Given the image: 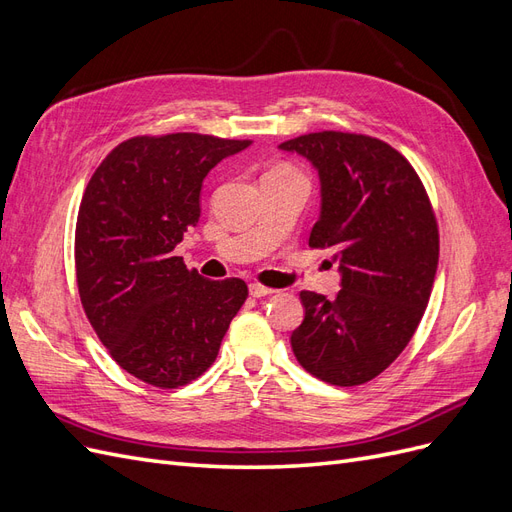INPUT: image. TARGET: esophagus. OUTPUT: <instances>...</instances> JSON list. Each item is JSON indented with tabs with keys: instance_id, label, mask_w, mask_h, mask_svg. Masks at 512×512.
<instances>
[{
	"instance_id": "34e87169",
	"label": "esophagus",
	"mask_w": 512,
	"mask_h": 512,
	"mask_svg": "<svg viewBox=\"0 0 512 512\" xmlns=\"http://www.w3.org/2000/svg\"><path fill=\"white\" fill-rule=\"evenodd\" d=\"M275 290L269 286H262V284H250V294L252 297H267V294H273Z\"/></svg>"
}]
</instances>
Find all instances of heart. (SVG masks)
<instances>
[{"instance_id": "b5f03b06", "label": "heart", "mask_w": 512, "mask_h": 512, "mask_svg": "<svg viewBox=\"0 0 512 512\" xmlns=\"http://www.w3.org/2000/svg\"><path fill=\"white\" fill-rule=\"evenodd\" d=\"M277 168H288V170H292V168H290V166H277Z\"/></svg>"}]
</instances>
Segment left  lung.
<instances>
[{"mask_svg": "<svg viewBox=\"0 0 512 512\" xmlns=\"http://www.w3.org/2000/svg\"><path fill=\"white\" fill-rule=\"evenodd\" d=\"M314 164L322 209L309 247H331L342 290L301 292L305 318L290 335L309 374L359 386L380 376L412 339L436 280L440 235L425 185L380 138L312 132L282 143Z\"/></svg>", "mask_w": 512, "mask_h": 512, "instance_id": "obj_1", "label": "left lung"}]
</instances>
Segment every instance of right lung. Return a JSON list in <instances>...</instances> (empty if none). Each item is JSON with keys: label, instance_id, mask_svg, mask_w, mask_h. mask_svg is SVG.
<instances>
[{"label": "right lung", "instance_id": "1", "mask_svg": "<svg viewBox=\"0 0 512 512\" xmlns=\"http://www.w3.org/2000/svg\"><path fill=\"white\" fill-rule=\"evenodd\" d=\"M250 143L134 136L87 183L74 235L81 303L117 365L151 386L177 389L203 376L247 299L239 277L207 280L173 250L198 224L209 170Z\"/></svg>", "mask_w": 512, "mask_h": 512}]
</instances>
